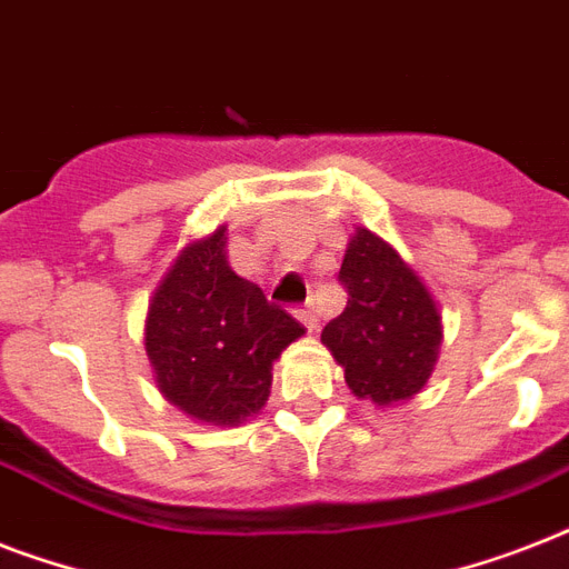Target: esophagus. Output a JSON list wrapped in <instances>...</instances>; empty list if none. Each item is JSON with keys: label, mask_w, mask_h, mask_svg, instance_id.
Returning a JSON list of instances; mask_svg holds the SVG:
<instances>
[{"label": "esophagus", "mask_w": 569, "mask_h": 569, "mask_svg": "<svg viewBox=\"0 0 569 569\" xmlns=\"http://www.w3.org/2000/svg\"><path fill=\"white\" fill-rule=\"evenodd\" d=\"M295 316L307 325V330H316L319 328V312H316V307L312 303H307V307H301V310H295Z\"/></svg>", "instance_id": "obj_1"}]
</instances>
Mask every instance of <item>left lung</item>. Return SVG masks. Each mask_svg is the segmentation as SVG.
<instances>
[{"instance_id":"8db88e82","label":"left lung","mask_w":569,"mask_h":569,"mask_svg":"<svg viewBox=\"0 0 569 569\" xmlns=\"http://www.w3.org/2000/svg\"><path fill=\"white\" fill-rule=\"evenodd\" d=\"M339 283L348 303L321 330V342L346 369L351 392L378 407L413 398L431 378L442 342L431 292L387 241L363 227L348 241Z\"/></svg>"}]
</instances>
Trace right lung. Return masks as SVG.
<instances>
[{"label": "right lung", "mask_w": 569, "mask_h": 569, "mask_svg": "<svg viewBox=\"0 0 569 569\" xmlns=\"http://www.w3.org/2000/svg\"><path fill=\"white\" fill-rule=\"evenodd\" d=\"M227 227L191 241L153 292L144 348L162 396L191 419L239 425L271 392V366L303 325L227 266Z\"/></svg>", "instance_id": "add662e5"}]
</instances>
